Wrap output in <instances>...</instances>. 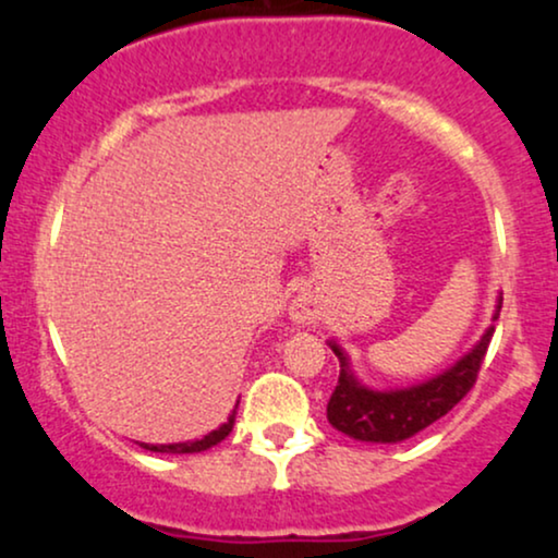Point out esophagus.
Listing matches in <instances>:
<instances>
[{"instance_id": "1", "label": "esophagus", "mask_w": 558, "mask_h": 558, "mask_svg": "<svg viewBox=\"0 0 558 558\" xmlns=\"http://www.w3.org/2000/svg\"><path fill=\"white\" fill-rule=\"evenodd\" d=\"M323 317V301L312 293H299L291 304V319L299 325H312Z\"/></svg>"}]
</instances>
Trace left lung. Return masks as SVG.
Wrapping results in <instances>:
<instances>
[{
	"mask_svg": "<svg viewBox=\"0 0 558 558\" xmlns=\"http://www.w3.org/2000/svg\"><path fill=\"white\" fill-rule=\"evenodd\" d=\"M498 312H501V299H498L493 319H498ZM493 330L496 328L490 325L483 338L472 345V351H466L446 373L399 390H373L362 386L349 369V356L343 354L341 345L330 341V349L341 362V375H338V386L328 401V422L349 438L369 440V444H399V440L412 438L451 412L470 393L477 380L480 364L485 360V351H488Z\"/></svg>",
	"mask_w": 558,
	"mask_h": 558,
	"instance_id": "left-lung-1",
	"label": "left lung"
}]
</instances>
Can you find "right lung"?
Instances as JSON below:
<instances>
[{
    "mask_svg": "<svg viewBox=\"0 0 558 558\" xmlns=\"http://www.w3.org/2000/svg\"><path fill=\"white\" fill-rule=\"evenodd\" d=\"M233 422H235V412L230 414L226 425H220L217 430H213L209 435H204L202 440H191V444H168V446H155V444H138L141 448H146V451H157V453H198V451H207V448H213L220 444V440H226L230 430H233Z\"/></svg>",
    "mask_w": 558,
    "mask_h": 558,
    "instance_id": "1",
    "label": "right lung"
}]
</instances>
